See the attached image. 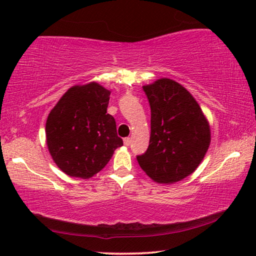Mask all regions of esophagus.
Listing matches in <instances>:
<instances>
[{
    "instance_id": "obj_1",
    "label": "esophagus",
    "mask_w": 256,
    "mask_h": 256,
    "mask_svg": "<svg viewBox=\"0 0 256 256\" xmlns=\"http://www.w3.org/2000/svg\"><path fill=\"white\" fill-rule=\"evenodd\" d=\"M131 141H132L131 138H124V144L126 146H128L130 144H131Z\"/></svg>"
}]
</instances>
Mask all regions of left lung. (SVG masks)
Segmentation results:
<instances>
[{
  "label": "left lung",
  "instance_id": "left-lung-1",
  "mask_svg": "<svg viewBox=\"0 0 256 256\" xmlns=\"http://www.w3.org/2000/svg\"><path fill=\"white\" fill-rule=\"evenodd\" d=\"M144 90L151 108V134L138 162L157 183H176L192 174L204 158L211 141L209 122L178 82L162 78Z\"/></svg>",
  "mask_w": 256,
  "mask_h": 256
}]
</instances>
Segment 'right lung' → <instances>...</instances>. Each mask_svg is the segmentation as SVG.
<instances>
[{"instance_id":"1","label":"right lung","mask_w":256,"mask_h":256,"mask_svg":"<svg viewBox=\"0 0 256 256\" xmlns=\"http://www.w3.org/2000/svg\"><path fill=\"white\" fill-rule=\"evenodd\" d=\"M110 92L97 82L73 86L46 120V144L54 162L71 177L90 178L123 146L107 114Z\"/></svg>"}]
</instances>
